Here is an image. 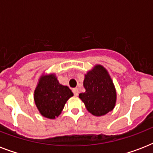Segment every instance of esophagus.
Returning <instances> with one entry per match:
<instances>
[{
    "instance_id": "1",
    "label": "esophagus",
    "mask_w": 153,
    "mask_h": 153,
    "mask_svg": "<svg viewBox=\"0 0 153 153\" xmlns=\"http://www.w3.org/2000/svg\"><path fill=\"white\" fill-rule=\"evenodd\" d=\"M72 91H73V93H74V96H78V95H79V89H78V88H74V89H73V90H72Z\"/></svg>"
}]
</instances>
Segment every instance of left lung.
Here are the masks:
<instances>
[{"instance_id":"1","label":"left lung","mask_w":153,"mask_h":153,"mask_svg":"<svg viewBox=\"0 0 153 153\" xmlns=\"http://www.w3.org/2000/svg\"><path fill=\"white\" fill-rule=\"evenodd\" d=\"M84 93L79 94L86 109L96 117L104 116L116 105L117 91L109 72L102 65H94L85 74Z\"/></svg>"}]
</instances>
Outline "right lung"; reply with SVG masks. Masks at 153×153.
I'll return each mask as SVG.
<instances>
[{"mask_svg":"<svg viewBox=\"0 0 153 153\" xmlns=\"http://www.w3.org/2000/svg\"><path fill=\"white\" fill-rule=\"evenodd\" d=\"M73 95L68 86L59 82L55 73H43L34 91V102L42 116L55 119L61 114L65 104Z\"/></svg>","mask_w":153,"mask_h":153,"instance_id":"add662e5","label":"right lung"}]
</instances>
